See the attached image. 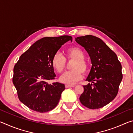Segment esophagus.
Returning a JSON list of instances; mask_svg holds the SVG:
<instances>
[{
    "label": "esophagus",
    "mask_w": 133,
    "mask_h": 133,
    "mask_svg": "<svg viewBox=\"0 0 133 133\" xmlns=\"http://www.w3.org/2000/svg\"><path fill=\"white\" fill-rule=\"evenodd\" d=\"M75 86V85H70V84H66V88H70V87H72Z\"/></svg>",
    "instance_id": "obj_1"
}]
</instances>
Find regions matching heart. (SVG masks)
<instances>
[{
	"mask_svg": "<svg viewBox=\"0 0 133 133\" xmlns=\"http://www.w3.org/2000/svg\"><path fill=\"white\" fill-rule=\"evenodd\" d=\"M67 59L74 60L72 63L71 70L65 72L61 76L60 80L67 84H73L82 77V72L85 73L88 69V63L84 59V53L78 47H72L66 52ZM66 58L62 54L56 53L51 59V64L57 73H61L66 66Z\"/></svg>",
	"mask_w": 133,
	"mask_h": 133,
	"instance_id": "heart-1",
	"label": "heart"
}]
</instances>
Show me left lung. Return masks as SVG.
I'll list each match as a JSON object with an SVG mask.
<instances>
[{
	"mask_svg": "<svg viewBox=\"0 0 133 133\" xmlns=\"http://www.w3.org/2000/svg\"><path fill=\"white\" fill-rule=\"evenodd\" d=\"M75 40L87 51L92 64L86 78L91 83L83 85L80 101L89 109H100L113 100L118 93L123 78L121 64L116 54L100 38L86 35L76 37Z\"/></svg>",
	"mask_w": 133,
	"mask_h": 133,
	"instance_id": "1",
	"label": "left lung"
}]
</instances>
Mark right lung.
<instances>
[{"instance_id": "1", "label": "right lung", "mask_w": 133, "mask_h": 133, "mask_svg": "<svg viewBox=\"0 0 133 133\" xmlns=\"http://www.w3.org/2000/svg\"><path fill=\"white\" fill-rule=\"evenodd\" d=\"M69 40L72 41L70 36L42 38L22 54L15 64L13 83L19 100L29 109L44 112L57 105L65 85L58 82L48 83L56 77L51 59Z\"/></svg>"}]
</instances>
